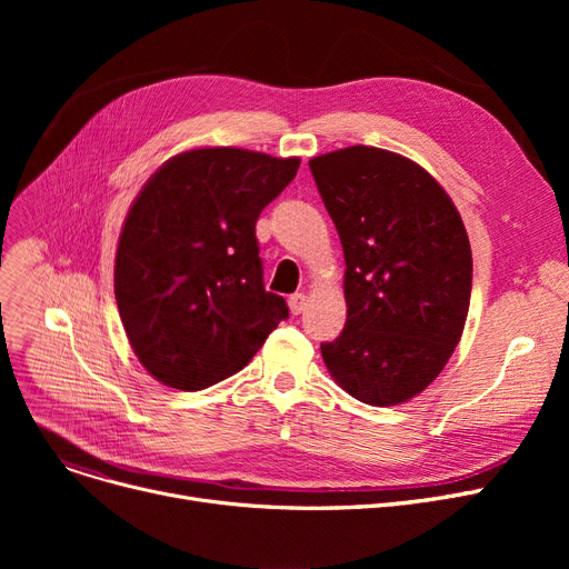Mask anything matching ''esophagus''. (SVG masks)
<instances>
[{
  "label": "esophagus",
  "instance_id": "obj_1",
  "mask_svg": "<svg viewBox=\"0 0 569 569\" xmlns=\"http://www.w3.org/2000/svg\"><path fill=\"white\" fill-rule=\"evenodd\" d=\"M288 307H290V311H292L295 316H300V313L307 309V295H305V292H295V295H290Z\"/></svg>",
  "mask_w": 569,
  "mask_h": 569
}]
</instances>
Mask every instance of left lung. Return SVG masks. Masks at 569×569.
Segmentation results:
<instances>
[{"label":"left lung","instance_id":"8db88e82","mask_svg":"<svg viewBox=\"0 0 569 569\" xmlns=\"http://www.w3.org/2000/svg\"><path fill=\"white\" fill-rule=\"evenodd\" d=\"M341 237L348 318L320 343L357 401L397 406L450 360L466 325L472 256L455 202L415 161L355 144L309 161Z\"/></svg>","mask_w":569,"mask_h":569}]
</instances>
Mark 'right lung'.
<instances>
[{
	"mask_svg": "<svg viewBox=\"0 0 569 569\" xmlns=\"http://www.w3.org/2000/svg\"><path fill=\"white\" fill-rule=\"evenodd\" d=\"M300 159L202 147L168 159L133 200L114 258V300L142 367L196 392L242 371L288 318L267 292L256 221Z\"/></svg>",
	"mask_w": 569,
	"mask_h": 569,
	"instance_id": "1",
	"label": "right lung"
}]
</instances>
